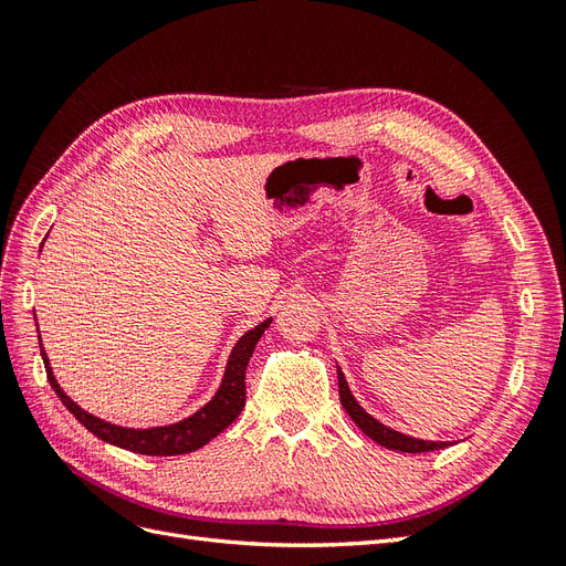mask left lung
Returning a JSON list of instances; mask_svg holds the SVG:
<instances>
[{"label":"left lung","mask_w":566,"mask_h":566,"mask_svg":"<svg viewBox=\"0 0 566 566\" xmlns=\"http://www.w3.org/2000/svg\"><path fill=\"white\" fill-rule=\"evenodd\" d=\"M337 382H339V401L345 406L349 418L356 422V427H361L364 434H368L373 441H378L380 447L389 451H401V453H424V451H437L447 447V441H424V439L401 434L397 430H391V427L382 424L380 420H375L370 413H366L364 406H358V401L354 399V394L345 380V373L339 370V366H337Z\"/></svg>","instance_id":"left-lung-1"}]
</instances>
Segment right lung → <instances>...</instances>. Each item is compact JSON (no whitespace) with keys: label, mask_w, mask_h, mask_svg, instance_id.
Instances as JSON below:
<instances>
[{"label":"right lung","mask_w":566,"mask_h":566,"mask_svg":"<svg viewBox=\"0 0 566 566\" xmlns=\"http://www.w3.org/2000/svg\"><path fill=\"white\" fill-rule=\"evenodd\" d=\"M269 323H271V318H266L260 325H254L252 331H248L241 339L235 342V347L231 349V356L227 361L224 378H221L217 394L208 403H205L200 410H196L193 416H188L179 422L163 424V427H148V430L119 427V424L101 420V418L87 413L84 408H80L61 389V385L54 378V370H51L44 347H40V349H42V361L46 368V378H49L51 389L59 394L63 406L71 410V413L84 427H87L94 437H98L106 443H113V447L127 449V451L142 453V455H181V453L198 451L200 447H205V443L212 441L219 432H224L227 427L238 416H241V410L245 406V370H248L250 356L256 347V342H260V337L269 328ZM40 342H42V337H40Z\"/></svg>","instance_id":"add662e5"}]
</instances>
